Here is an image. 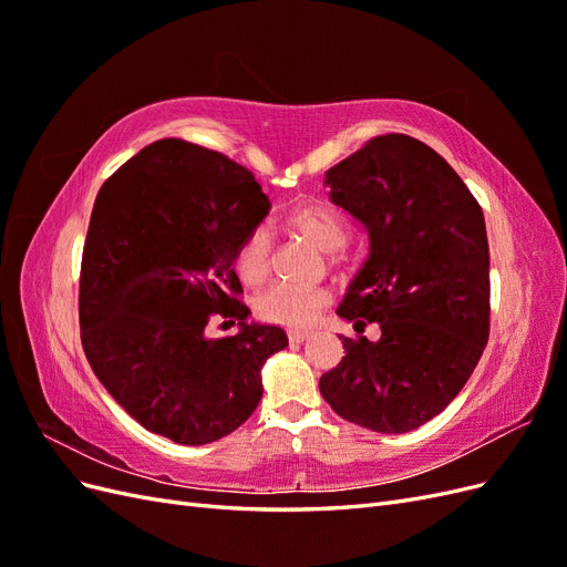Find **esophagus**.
Listing matches in <instances>:
<instances>
[{"label":"esophagus","mask_w":567,"mask_h":567,"mask_svg":"<svg viewBox=\"0 0 567 567\" xmlns=\"http://www.w3.org/2000/svg\"><path fill=\"white\" fill-rule=\"evenodd\" d=\"M286 336H288L290 342H302L307 336H310V331H307V329H288Z\"/></svg>","instance_id":"34e87169"}]
</instances>
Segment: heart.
I'll return each instance as SVG.
<instances>
[{
  "label": "heart",
  "instance_id": "b5f03b06",
  "mask_svg": "<svg viewBox=\"0 0 567 567\" xmlns=\"http://www.w3.org/2000/svg\"><path fill=\"white\" fill-rule=\"evenodd\" d=\"M284 225L300 234L307 241L321 248L323 260L329 265L346 262V234L348 225L329 203L321 200H302L290 205L284 213ZM271 234L267 227H252L244 241L238 244L234 255V267L246 284H257L267 277L271 267ZM331 300L329 288L319 281H271L260 288L252 298L255 315L271 321V323H286L296 326L310 321L321 307Z\"/></svg>",
  "mask_w": 567,
  "mask_h": 567
}]
</instances>
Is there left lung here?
I'll return each mask as SVG.
<instances>
[{
  "mask_svg": "<svg viewBox=\"0 0 567 567\" xmlns=\"http://www.w3.org/2000/svg\"><path fill=\"white\" fill-rule=\"evenodd\" d=\"M331 200L369 231V257L338 307L357 333L319 379L338 416L400 435L435 419L471 379L489 338L485 215L437 151L383 134L326 173Z\"/></svg>",
  "mask_w": 567,
  "mask_h": 567,
  "instance_id": "left-lung-1",
  "label": "left lung"
}]
</instances>
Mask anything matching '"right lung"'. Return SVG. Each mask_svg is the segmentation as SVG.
<instances>
[{"mask_svg":"<svg viewBox=\"0 0 567 567\" xmlns=\"http://www.w3.org/2000/svg\"><path fill=\"white\" fill-rule=\"evenodd\" d=\"M271 203L250 169L184 140L142 148L99 188L82 250L80 338L96 379L146 431L208 444L246 423L288 346L250 315L234 255ZM219 313L236 337L210 341Z\"/></svg>","mask_w":567,"mask_h":567,"instance_id":"add662e5","label":"right lung"}]
</instances>
